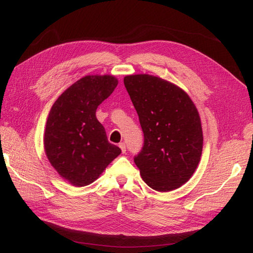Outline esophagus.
<instances>
[{
  "instance_id": "obj_1",
  "label": "esophagus",
  "mask_w": 253,
  "mask_h": 253,
  "mask_svg": "<svg viewBox=\"0 0 253 253\" xmlns=\"http://www.w3.org/2000/svg\"><path fill=\"white\" fill-rule=\"evenodd\" d=\"M118 146H120V148H121L123 153L126 152V144H125V142H121L120 144H118Z\"/></svg>"
}]
</instances>
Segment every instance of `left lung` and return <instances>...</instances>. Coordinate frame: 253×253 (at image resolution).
Masks as SVG:
<instances>
[{
  "instance_id": "8db88e82",
  "label": "left lung",
  "mask_w": 253,
  "mask_h": 253,
  "mask_svg": "<svg viewBox=\"0 0 253 253\" xmlns=\"http://www.w3.org/2000/svg\"><path fill=\"white\" fill-rule=\"evenodd\" d=\"M124 84L137 111L143 146L135 161L152 189L180 187L196 170L203 136L199 113L180 88L150 75H131Z\"/></svg>"
}]
</instances>
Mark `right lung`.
<instances>
[{
    "instance_id": "add662e5",
    "label": "right lung",
    "mask_w": 253,
    "mask_h": 253,
    "mask_svg": "<svg viewBox=\"0 0 253 253\" xmlns=\"http://www.w3.org/2000/svg\"><path fill=\"white\" fill-rule=\"evenodd\" d=\"M115 77L85 76L53 104L46 121L44 149L63 178L77 187L93 182L122 150L107 140L95 111L116 88Z\"/></svg>"
}]
</instances>
